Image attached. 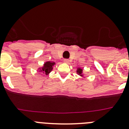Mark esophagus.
<instances>
[{
    "label": "esophagus",
    "instance_id": "esophagus-1",
    "mask_svg": "<svg viewBox=\"0 0 129 129\" xmlns=\"http://www.w3.org/2000/svg\"><path fill=\"white\" fill-rule=\"evenodd\" d=\"M64 62H65V63H68V62H70V60L68 59H64Z\"/></svg>",
    "mask_w": 129,
    "mask_h": 129
}]
</instances>
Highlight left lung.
I'll use <instances>...</instances> for the list:
<instances>
[{
	"label": "left lung",
	"instance_id": "1",
	"mask_svg": "<svg viewBox=\"0 0 129 129\" xmlns=\"http://www.w3.org/2000/svg\"><path fill=\"white\" fill-rule=\"evenodd\" d=\"M77 72L79 74L81 75V76H82V73H83V70L82 69H81V68H78L77 70Z\"/></svg>",
	"mask_w": 129,
	"mask_h": 129
}]
</instances>
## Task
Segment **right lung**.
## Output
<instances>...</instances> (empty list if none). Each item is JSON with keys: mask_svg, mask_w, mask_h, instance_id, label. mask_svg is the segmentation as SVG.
<instances>
[{"mask_svg": "<svg viewBox=\"0 0 129 129\" xmlns=\"http://www.w3.org/2000/svg\"><path fill=\"white\" fill-rule=\"evenodd\" d=\"M55 62H46L44 63V67L42 68V70L41 71L43 72V74H46V75L48 74V73L52 71V70L53 69V66L54 65Z\"/></svg>", "mask_w": 129, "mask_h": 129, "instance_id": "1", "label": "right lung"}]
</instances>
